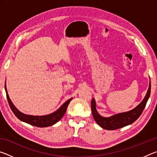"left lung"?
<instances>
[{
  "mask_svg": "<svg viewBox=\"0 0 157 157\" xmlns=\"http://www.w3.org/2000/svg\"><path fill=\"white\" fill-rule=\"evenodd\" d=\"M150 91L151 82H150L149 88L144 99L136 107L127 112L116 113L109 117L102 116L98 113L95 108V101L94 98H93L91 100V111L94 120L100 127L108 130L117 129L133 123L141 115L146 103L150 98Z\"/></svg>",
  "mask_w": 157,
  "mask_h": 157,
  "instance_id": "left-lung-1",
  "label": "left lung"
}]
</instances>
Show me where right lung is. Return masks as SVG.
I'll return each mask as SVG.
<instances>
[{"label": "right lung", "mask_w": 157, "mask_h": 157, "mask_svg": "<svg viewBox=\"0 0 157 157\" xmlns=\"http://www.w3.org/2000/svg\"><path fill=\"white\" fill-rule=\"evenodd\" d=\"M5 91H6V95L10 107L12 110L13 113L15 114V116L21 121L25 122V123H27L28 124H30L32 125H34L39 127H46L51 126L52 124L57 123L65 114L66 109L68 107L69 102H70V101L71 100H72V98H70V99L68 100L67 101H66L62 106H60V107L58 108L56 111H53V112H51L50 113L39 116L30 115V114L24 113L15 107V105L13 104L12 100H10L8 94H7L6 85L5 86Z\"/></svg>", "instance_id": "obj_1"}]
</instances>
